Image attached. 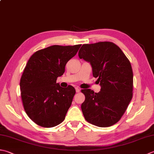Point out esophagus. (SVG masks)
Instances as JSON below:
<instances>
[{
	"label": "esophagus",
	"mask_w": 154,
	"mask_h": 154,
	"mask_svg": "<svg viewBox=\"0 0 154 154\" xmlns=\"http://www.w3.org/2000/svg\"><path fill=\"white\" fill-rule=\"evenodd\" d=\"M75 90H76L77 93H79L80 91V89L79 88V87H76V88H75Z\"/></svg>",
	"instance_id": "1"
}]
</instances>
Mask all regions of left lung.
I'll return each mask as SVG.
<instances>
[{"instance_id": "left-lung-1", "label": "left lung", "mask_w": 154, "mask_h": 154, "mask_svg": "<svg viewBox=\"0 0 154 154\" xmlns=\"http://www.w3.org/2000/svg\"><path fill=\"white\" fill-rule=\"evenodd\" d=\"M80 59L91 65L93 77L100 82L101 91L82 89L85 101L81 110L87 122L101 128L109 127L122 118L133 97L134 75L130 61L112 42L84 44Z\"/></svg>"}]
</instances>
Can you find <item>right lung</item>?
Masks as SVG:
<instances>
[{
    "instance_id": "1",
    "label": "right lung",
    "mask_w": 154,
    "mask_h": 154,
    "mask_svg": "<svg viewBox=\"0 0 154 154\" xmlns=\"http://www.w3.org/2000/svg\"><path fill=\"white\" fill-rule=\"evenodd\" d=\"M81 46L53 45L36 51L27 62L20 81V95L27 116L38 125L53 128L65 119L76 91L56 81Z\"/></svg>"
}]
</instances>
